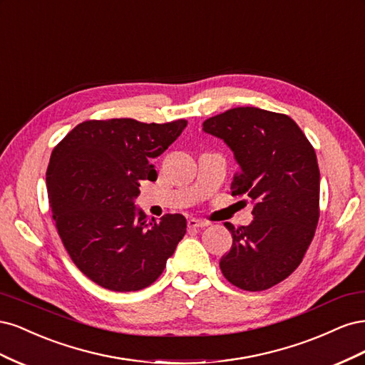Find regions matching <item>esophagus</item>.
I'll use <instances>...</instances> for the list:
<instances>
[{"instance_id":"1","label":"esophagus","mask_w":365,"mask_h":365,"mask_svg":"<svg viewBox=\"0 0 365 365\" xmlns=\"http://www.w3.org/2000/svg\"><path fill=\"white\" fill-rule=\"evenodd\" d=\"M187 227H189V228H205V227H208V222H205V220H200V219L192 217V219L187 220Z\"/></svg>"}]
</instances>
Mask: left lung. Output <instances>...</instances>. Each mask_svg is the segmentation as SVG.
Instances as JSON below:
<instances>
[{"mask_svg": "<svg viewBox=\"0 0 365 365\" xmlns=\"http://www.w3.org/2000/svg\"><path fill=\"white\" fill-rule=\"evenodd\" d=\"M207 134L235 152L239 172L231 195L252 204V222L235 227L231 250L219 262L224 277L244 291H264L291 275L311 245L319 217L315 150L286 114L254 106L207 118Z\"/></svg>", "mask_w": 365, "mask_h": 365, "instance_id": "1", "label": "left lung"}]
</instances>
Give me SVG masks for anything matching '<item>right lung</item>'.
I'll use <instances>...</instances> for the list:
<instances>
[{"label":"right lung","mask_w":365,"mask_h":365,"mask_svg":"<svg viewBox=\"0 0 365 365\" xmlns=\"http://www.w3.org/2000/svg\"><path fill=\"white\" fill-rule=\"evenodd\" d=\"M185 126L184 118L86 120L53 149L46 180L54 225L76 267L102 288H148L184 237L182 215L148 219L134 200L141 181L157 180L152 160Z\"/></svg>","instance_id":"1"}]
</instances>
